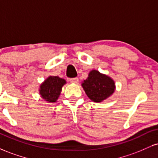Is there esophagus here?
Wrapping results in <instances>:
<instances>
[{"label":"esophagus","mask_w":158,"mask_h":158,"mask_svg":"<svg viewBox=\"0 0 158 158\" xmlns=\"http://www.w3.org/2000/svg\"><path fill=\"white\" fill-rule=\"evenodd\" d=\"M69 81L70 82L73 83V84H78V82H79V79H78V78H72V79H69Z\"/></svg>","instance_id":"34e87169"}]
</instances>
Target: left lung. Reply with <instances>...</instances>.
Returning a JSON list of instances; mask_svg holds the SVG:
<instances>
[{"label":"left lung","mask_w":158,"mask_h":158,"mask_svg":"<svg viewBox=\"0 0 158 158\" xmlns=\"http://www.w3.org/2000/svg\"><path fill=\"white\" fill-rule=\"evenodd\" d=\"M81 87L91 101L102 102L115 92V84L111 77L97 70H92L88 77L82 81Z\"/></svg>","instance_id":"8db88e82"}]
</instances>
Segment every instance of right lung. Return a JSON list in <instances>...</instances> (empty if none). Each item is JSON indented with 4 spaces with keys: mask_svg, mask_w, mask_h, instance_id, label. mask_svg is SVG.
I'll list each match as a JSON object with an SVG mask.
<instances>
[{
    "mask_svg": "<svg viewBox=\"0 0 158 158\" xmlns=\"http://www.w3.org/2000/svg\"><path fill=\"white\" fill-rule=\"evenodd\" d=\"M66 84L64 79L50 76L40 85L39 89L40 96L46 102L53 103L57 101L62 91V87Z\"/></svg>",
    "mask_w": 158,
    "mask_h": 158,
    "instance_id": "obj_1",
    "label": "right lung"
}]
</instances>
